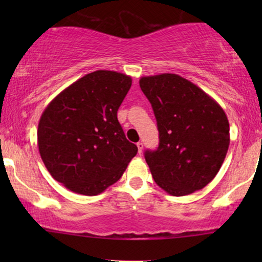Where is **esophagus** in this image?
Here are the masks:
<instances>
[{"label":"esophagus","mask_w":262,"mask_h":262,"mask_svg":"<svg viewBox=\"0 0 262 262\" xmlns=\"http://www.w3.org/2000/svg\"><path fill=\"white\" fill-rule=\"evenodd\" d=\"M137 148H138V154L139 155H142V152H143V143L142 142L137 143Z\"/></svg>","instance_id":"esophagus-1"}]
</instances>
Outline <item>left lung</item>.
Masks as SVG:
<instances>
[{"label": "left lung", "mask_w": 262, "mask_h": 262, "mask_svg": "<svg viewBox=\"0 0 262 262\" xmlns=\"http://www.w3.org/2000/svg\"><path fill=\"white\" fill-rule=\"evenodd\" d=\"M151 103L160 134L145 151L154 180L171 195H187L213 180L230 144L227 114L216 100L177 74L139 80Z\"/></svg>", "instance_id": "8db88e82"}]
</instances>
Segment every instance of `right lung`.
<instances>
[{"mask_svg": "<svg viewBox=\"0 0 262 262\" xmlns=\"http://www.w3.org/2000/svg\"><path fill=\"white\" fill-rule=\"evenodd\" d=\"M132 84L127 75L96 70L59 93L42 112L38 148L52 178L70 191L96 195L121 178L138 149L117 112Z\"/></svg>", "mask_w": 262, "mask_h": 262, "instance_id": "obj_1", "label": "right lung"}]
</instances>
